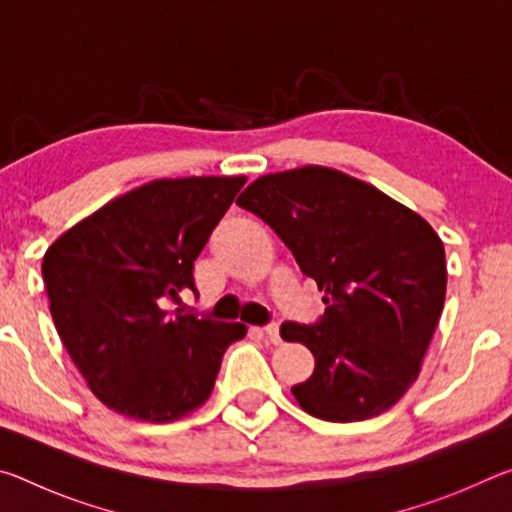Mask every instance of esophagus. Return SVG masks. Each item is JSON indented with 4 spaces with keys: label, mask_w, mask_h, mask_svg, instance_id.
Listing matches in <instances>:
<instances>
[{
    "label": "esophagus",
    "mask_w": 512,
    "mask_h": 512,
    "mask_svg": "<svg viewBox=\"0 0 512 512\" xmlns=\"http://www.w3.org/2000/svg\"><path fill=\"white\" fill-rule=\"evenodd\" d=\"M262 332L266 334V339L271 341L273 345H277V343H282V339H280V325L277 323H271V325H266Z\"/></svg>",
    "instance_id": "1"
}]
</instances>
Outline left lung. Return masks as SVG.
<instances>
[{
    "label": "left lung",
    "mask_w": 512,
    "mask_h": 512,
    "mask_svg": "<svg viewBox=\"0 0 512 512\" xmlns=\"http://www.w3.org/2000/svg\"><path fill=\"white\" fill-rule=\"evenodd\" d=\"M237 205L271 225L325 291L318 323L280 327L284 341L307 345L316 359L314 375L291 388L302 409L359 422L400 402L445 305L436 230L377 187L314 164L257 178Z\"/></svg>",
    "instance_id": "8db88e82"
}]
</instances>
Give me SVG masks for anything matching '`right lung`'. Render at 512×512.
I'll return each mask as SVG.
<instances>
[{
  "label": "right lung",
  "mask_w": 512,
  "mask_h": 512,
  "mask_svg": "<svg viewBox=\"0 0 512 512\" xmlns=\"http://www.w3.org/2000/svg\"><path fill=\"white\" fill-rule=\"evenodd\" d=\"M244 176L153 180L47 248L42 277L60 341L90 391L128 418L173 422L212 395L246 325L169 314Z\"/></svg>",
  "instance_id": "right-lung-1"
}]
</instances>
